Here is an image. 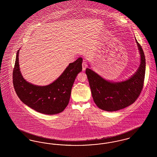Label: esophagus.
<instances>
[{
	"label": "esophagus",
	"mask_w": 157,
	"mask_h": 157,
	"mask_svg": "<svg viewBox=\"0 0 157 157\" xmlns=\"http://www.w3.org/2000/svg\"><path fill=\"white\" fill-rule=\"evenodd\" d=\"M87 64H86V60H83V62H82V70L83 71H85L86 68L87 67Z\"/></svg>",
	"instance_id": "esophagus-1"
}]
</instances>
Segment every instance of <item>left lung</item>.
Returning <instances> with one entry per match:
<instances>
[{
    "label": "left lung",
    "instance_id": "1",
    "mask_svg": "<svg viewBox=\"0 0 157 157\" xmlns=\"http://www.w3.org/2000/svg\"><path fill=\"white\" fill-rule=\"evenodd\" d=\"M141 56L140 65L134 75L121 82H111L105 79L90 68L86 74L93 99L101 109L116 111L132 104L138 98L144 86L145 74V58L141 46L135 39Z\"/></svg>",
    "mask_w": 157,
    "mask_h": 157
}]
</instances>
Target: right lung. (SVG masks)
I'll list each match as a JSON object with an SVG mask.
<instances>
[{"instance_id": "obj_1", "label": "right lung", "mask_w": 157, "mask_h": 157, "mask_svg": "<svg viewBox=\"0 0 157 157\" xmlns=\"http://www.w3.org/2000/svg\"><path fill=\"white\" fill-rule=\"evenodd\" d=\"M19 50L16 53L13 71V83L18 97L37 112L46 115L62 112L69 103L75 78L82 71V58L69 63L54 82L48 85L38 86L23 78L19 67Z\"/></svg>"}]
</instances>
